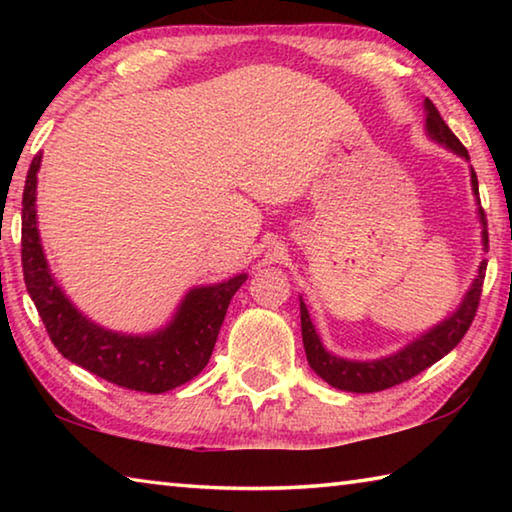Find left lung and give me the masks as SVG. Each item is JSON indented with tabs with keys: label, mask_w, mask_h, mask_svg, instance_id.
<instances>
[{
	"label": "left lung",
	"mask_w": 512,
	"mask_h": 512,
	"mask_svg": "<svg viewBox=\"0 0 512 512\" xmlns=\"http://www.w3.org/2000/svg\"><path fill=\"white\" fill-rule=\"evenodd\" d=\"M424 110H427V133L431 140L447 146L449 151L461 155V158L470 160V155H467V149L461 144V140L449 131V126L445 124L443 117H440L438 108L433 106L429 99H424ZM470 176H472V192L476 196V205H481L479 180H476L474 169ZM479 221L483 228L481 230L483 250L488 253V221H485L483 207H479ZM485 266H488V262L483 259L470 291L465 293L461 307H458L452 316H447L443 323H438L436 327L429 329V332H424L422 336H418V339L411 341L406 348L384 359L350 361L327 352L325 345L320 343V336L316 334L314 323H311L305 302L300 300L302 343H305L309 366L314 368L316 375L320 379H325L329 386L339 388V391H348V393L386 391V388L397 386L402 384V381H409L411 377L420 375L422 370H427L429 366H433V363L443 359L445 354L452 352L456 345L461 343L467 329H470L472 320L476 316V307H479V300H481Z\"/></svg>",
	"instance_id": "left-lung-1"
}]
</instances>
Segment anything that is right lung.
I'll return each mask as SVG.
<instances>
[{
  "label": "right lung",
  "mask_w": 512,
  "mask_h": 512,
  "mask_svg": "<svg viewBox=\"0 0 512 512\" xmlns=\"http://www.w3.org/2000/svg\"><path fill=\"white\" fill-rule=\"evenodd\" d=\"M42 153L33 158L22 194V271L51 343L76 366L140 393H164L194 379L212 357L225 311L246 273L212 287H196L167 327L153 334H121L92 323L58 287L40 244L36 187Z\"/></svg>",
  "instance_id": "obj_1"
}]
</instances>
